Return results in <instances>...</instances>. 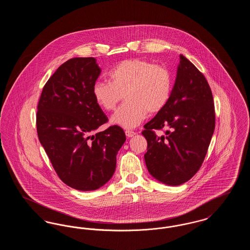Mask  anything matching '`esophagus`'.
Listing matches in <instances>:
<instances>
[{"mask_svg":"<svg viewBox=\"0 0 250 250\" xmlns=\"http://www.w3.org/2000/svg\"><path fill=\"white\" fill-rule=\"evenodd\" d=\"M125 135H126L127 138H132L136 135V132L132 130H125Z\"/></svg>","mask_w":250,"mask_h":250,"instance_id":"esophagus-1","label":"esophagus"}]
</instances>
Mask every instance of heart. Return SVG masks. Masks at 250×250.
Instances as JSON below:
<instances>
[{"label": "heart", "mask_w": 250, "mask_h": 250, "mask_svg": "<svg viewBox=\"0 0 250 250\" xmlns=\"http://www.w3.org/2000/svg\"><path fill=\"white\" fill-rule=\"evenodd\" d=\"M109 78L110 82L94 84L93 95L96 103L107 111L114 110L125 95L126 102L111 118L113 124L124 128L138 126L148 111H161L171 95V73L146 60H125L110 71Z\"/></svg>", "instance_id": "b5f03b06"}]
</instances>
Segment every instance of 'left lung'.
<instances>
[{
	"mask_svg": "<svg viewBox=\"0 0 250 250\" xmlns=\"http://www.w3.org/2000/svg\"><path fill=\"white\" fill-rule=\"evenodd\" d=\"M215 125L214 99L202 72L180 55L175 83L161 111L144 125L147 141L144 159L154 178L180 186L200 169ZM166 129L159 137L155 130Z\"/></svg>",
	"mask_w": 250,
	"mask_h": 250,
	"instance_id": "1",
	"label": "left lung"
}]
</instances>
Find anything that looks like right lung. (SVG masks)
<instances>
[{
  "instance_id": "right-lung-1",
  "label": "right lung",
  "mask_w": 250,
  "mask_h": 250,
  "mask_svg": "<svg viewBox=\"0 0 250 250\" xmlns=\"http://www.w3.org/2000/svg\"><path fill=\"white\" fill-rule=\"evenodd\" d=\"M100 73L93 57L66 61L45 84L37 106L39 142L59 178L77 190H95L109 181L125 142L118 125L96 132L107 122L93 95Z\"/></svg>"
}]
</instances>
